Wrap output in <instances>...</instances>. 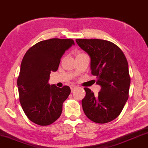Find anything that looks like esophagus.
Returning a JSON list of instances; mask_svg holds the SVG:
<instances>
[{"label": "esophagus", "mask_w": 148, "mask_h": 148, "mask_svg": "<svg viewBox=\"0 0 148 148\" xmlns=\"http://www.w3.org/2000/svg\"><path fill=\"white\" fill-rule=\"evenodd\" d=\"M70 88H71V92H73V91L75 90V89H77V87L76 86H75V85H71V86H70Z\"/></svg>", "instance_id": "34e87169"}]
</instances>
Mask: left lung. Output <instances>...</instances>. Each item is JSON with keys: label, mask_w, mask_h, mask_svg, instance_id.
I'll use <instances>...</instances> for the list:
<instances>
[{"label": "left lung", "mask_w": 148, "mask_h": 148, "mask_svg": "<svg viewBox=\"0 0 148 148\" xmlns=\"http://www.w3.org/2000/svg\"><path fill=\"white\" fill-rule=\"evenodd\" d=\"M90 57L92 75L101 86L97 95L84 88L82 101L86 116L95 123H106L119 115L129 97L130 77L124 53L115 44L100 39H77Z\"/></svg>", "instance_id": "8db88e82"}]
</instances>
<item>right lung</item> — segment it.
<instances>
[{
  "label": "right lung",
  "instance_id": "add662e5",
  "mask_svg": "<svg viewBox=\"0 0 148 148\" xmlns=\"http://www.w3.org/2000/svg\"><path fill=\"white\" fill-rule=\"evenodd\" d=\"M75 45L72 39L51 38L29 49L21 65L17 84L19 100L26 116L40 125L51 124L60 117L70 87L49 84L51 71H56L62 56Z\"/></svg>",
  "mask_w": 148,
  "mask_h": 148
}]
</instances>
